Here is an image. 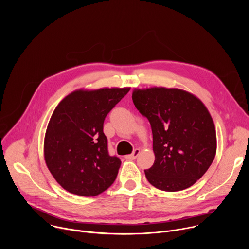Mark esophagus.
I'll list each match as a JSON object with an SVG mask.
<instances>
[{"label":"esophagus","mask_w":249,"mask_h":249,"mask_svg":"<svg viewBox=\"0 0 249 249\" xmlns=\"http://www.w3.org/2000/svg\"><path fill=\"white\" fill-rule=\"evenodd\" d=\"M139 154H140V150H139V149H135L134 152H133L131 155H128V156H126L125 158H126L127 160H135V159L139 156Z\"/></svg>","instance_id":"obj_1"}]
</instances>
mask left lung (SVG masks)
Returning <instances> with one entry per match:
<instances>
[{
	"label": "left lung",
	"instance_id": "obj_1",
	"mask_svg": "<svg viewBox=\"0 0 249 249\" xmlns=\"http://www.w3.org/2000/svg\"><path fill=\"white\" fill-rule=\"evenodd\" d=\"M133 102L148 118L155 162L148 181L168 192L184 190L205 174L217 151L216 129L203 102L178 89H135Z\"/></svg>",
	"mask_w": 249,
	"mask_h": 249
}]
</instances>
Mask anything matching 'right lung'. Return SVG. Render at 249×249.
I'll list each match as a JSON object with an SVG mask.
<instances>
[{
	"mask_svg": "<svg viewBox=\"0 0 249 249\" xmlns=\"http://www.w3.org/2000/svg\"><path fill=\"white\" fill-rule=\"evenodd\" d=\"M129 88L75 90L55 108L44 139V159L68 192L96 196L116 179L121 160L108 154L104 119Z\"/></svg>",
	"mask_w": 249,
	"mask_h": 249,
	"instance_id": "obj_1",
	"label": "right lung"
}]
</instances>
